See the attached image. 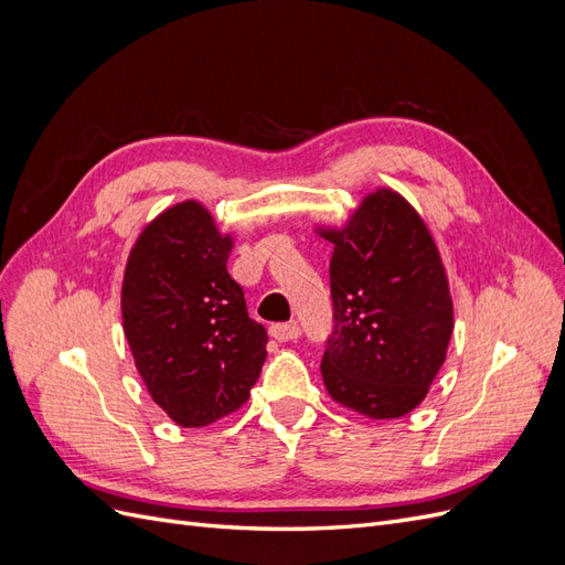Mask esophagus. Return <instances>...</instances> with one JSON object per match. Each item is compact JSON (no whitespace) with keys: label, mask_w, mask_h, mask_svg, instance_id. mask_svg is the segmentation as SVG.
I'll return each mask as SVG.
<instances>
[{"label":"esophagus","mask_w":565,"mask_h":565,"mask_svg":"<svg viewBox=\"0 0 565 565\" xmlns=\"http://www.w3.org/2000/svg\"><path fill=\"white\" fill-rule=\"evenodd\" d=\"M299 334H301V330H299L297 322L270 324V337L278 339V341H295V339H299Z\"/></svg>","instance_id":"esophagus-1"}]
</instances>
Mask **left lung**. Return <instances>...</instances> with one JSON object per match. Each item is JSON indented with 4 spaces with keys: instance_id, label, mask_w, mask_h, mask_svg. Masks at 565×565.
Listing matches in <instances>:
<instances>
[{
    "instance_id": "obj_1",
    "label": "left lung",
    "mask_w": 565,
    "mask_h": 565,
    "mask_svg": "<svg viewBox=\"0 0 565 565\" xmlns=\"http://www.w3.org/2000/svg\"><path fill=\"white\" fill-rule=\"evenodd\" d=\"M334 243L332 334L320 363L330 396L374 419L403 417L429 391L452 334V299L419 214L377 191Z\"/></svg>"
}]
</instances>
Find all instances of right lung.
Here are the masks:
<instances>
[{
  "label": "right lung",
  "mask_w": 565,
  "mask_h": 565,
  "mask_svg": "<svg viewBox=\"0 0 565 565\" xmlns=\"http://www.w3.org/2000/svg\"><path fill=\"white\" fill-rule=\"evenodd\" d=\"M231 237L181 202L136 241L122 285L125 337L152 401L181 426H204L249 398L266 328L226 268Z\"/></svg>",
  "instance_id": "right-lung-1"
}]
</instances>
